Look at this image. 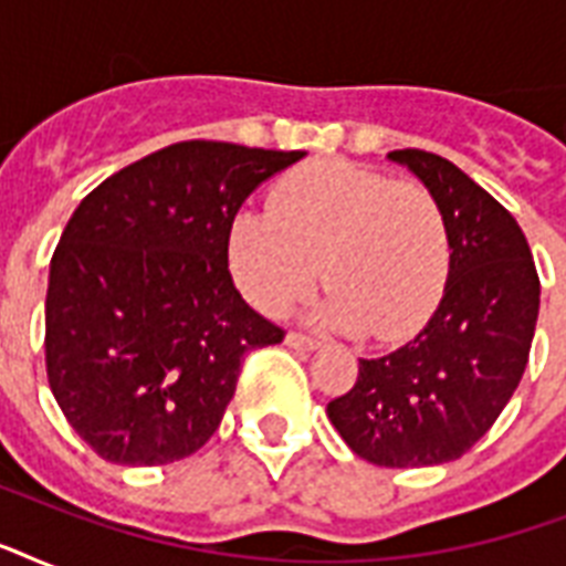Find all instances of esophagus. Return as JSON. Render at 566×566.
Here are the masks:
<instances>
[{"instance_id":"obj_1","label":"esophagus","mask_w":566,"mask_h":566,"mask_svg":"<svg viewBox=\"0 0 566 566\" xmlns=\"http://www.w3.org/2000/svg\"><path fill=\"white\" fill-rule=\"evenodd\" d=\"M284 344L291 346V349H300V353H311V349H317L319 340L311 335H302V332H287Z\"/></svg>"}]
</instances>
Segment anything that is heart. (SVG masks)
Masks as SVG:
<instances>
[{"instance_id":"1","label":"heart","mask_w":566,"mask_h":566,"mask_svg":"<svg viewBox=\"0 0 566 566\" xmlns=\"http://www.w3.org/2000/svg\"><path fill=\"white\" fill-rule=\"evenodd\" d=\"M449 258L438 196L349 161L287 172L270 193V211H240L229 229L231 275L258 311L282 314L323 275L332 291L319 314L381 340L429 317Z\"/></svg>"}]
</instances>
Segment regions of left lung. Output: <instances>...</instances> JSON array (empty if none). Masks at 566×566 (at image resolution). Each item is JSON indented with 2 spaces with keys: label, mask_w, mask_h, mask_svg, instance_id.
I'll use <instances>...</instances> for the list:
<instances>
[{
  "label": "left lung",
  "mask_w": 566,
  "mask_h": 566,
  "mask_svg": "<svg viewBox=\"0 0 566 566\" xmlns=\"http://www.w3.org/2000/svg\"><path fill=\"white\" fill-rule=\"evenodd\" d=\"M387 158L443 205L449 279L429 323L394 353L361 358L326 413L355 455L405 470L455 461L496 422L528 364L541 279L517 220L455 164L422 149Z\"/></svg>",
  "instance_id": "8db88e82"
}]
</instances>
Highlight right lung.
I'll return each instance as SVG.
<instances>
[{"label":"right lung","mask_w":566,"mask_h":566,"mask_svg":"<svg viewBox=\"0 0 566 566\" xmlns=\"http://www.w3.org/2000/svg\"><path fill=\"white\" fill-rule=\"evenodd\" d=\"M302 155L185 140L75 208L49 266L46 376L96 455L126 467L193 455L243 355L282 344L231 282L229 229L247 196Z\"/></svg>","instance_id":"obj_1"}]
</instances>
